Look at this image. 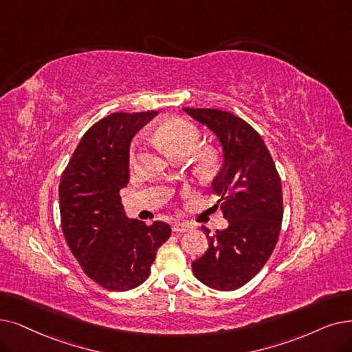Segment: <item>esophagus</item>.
Wrapping results in <instances>:
<instances>
[{
    "mask_svg": "<svg viewBox=\"0 0 352 352\" xmlns=\"http://www.w3.org/2000/svg\"><path fill=\"white\" fill-rule=\"evenodd\" d=\"M191 228V226L190 224H187V223H182V221H174L173 223V232L174 233H186V232H188Z\"/></svg>",
    "mask_w": 352,
    "mask_h": 352,
    "instance_id": "obj_1",
    "label": "esophagus"
}]
</instances>
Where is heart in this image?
I'll list each match as a JSON object with an SVG mask.
<instances>
[{"mask_svg":"<svg viewBox=\"0 0 352 352\" xmlns=\"http://www.w3.org/2000/svg\"><path fill=\"white\" fill-rule=\"evenodd\" d=\"M155 138L160 142V145L171 154L173 157L177 155H188L190 152L197 146L198 141H200V132L198 129L190 124L188 120L179 119V118H171L164 120L162 124L155 131ZM136 160V148L133 146L131 151V164H133ZM197 161L201 166L207 168L214 162V157L211 152L203 151L197 155Z\"/></svg>","mask_w":352,"mask_h":352,"instance_id":"heart-1","label":"heart"}]
</instances>
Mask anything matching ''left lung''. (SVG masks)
I'll list each match as a JSON object with an SVG mask.
<instances>
[{
	"label": "left lung",
	"instance_id": "8db88e82",
	"mask_svg": "<svg viewBox=\"0 0 352 352\" xmlns=\"http://www.w3.org/2000/svg\"><path fill=\"white\" fill-rule=\"evenodd\" d=\"M219 140L223 165L211 190L228 226L210 233L207 252L191 263L208 287L234 290L258 273L276 246L283 219L282 182L263 140L248 122L219 109L184 108Z\"/></svg>",
	"mask_w": 352,
	"mask_h": 352
}]
</instances>
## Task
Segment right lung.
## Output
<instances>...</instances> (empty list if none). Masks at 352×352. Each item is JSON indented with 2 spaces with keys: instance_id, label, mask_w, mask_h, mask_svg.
I'll return each mask as SVG.
<instances>
[{
  "instance_id": "obj_1",
  "label": "right lung",
  "mask_w": 352,
  "mask_h": 352,
  "mask_svg": "<svg viewBox=\"0 0 352 352\" xmlns=\"http://www.w3.org/2000/svg\"><path fill=\"white\" fill-rule=\"evenodd\" d=\"M157 111L112 113L80 140L60 179L63 234L87 276L115 292L144 283L161 244L171 236L164 221L146 226L128 219L120 190L129 181V148L135 133Z\"/></svg>"
}]
</instances>
